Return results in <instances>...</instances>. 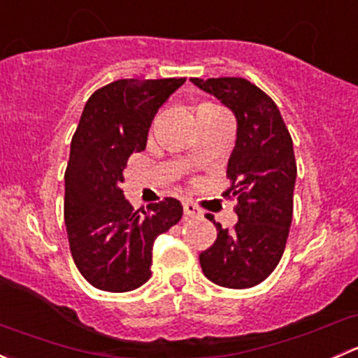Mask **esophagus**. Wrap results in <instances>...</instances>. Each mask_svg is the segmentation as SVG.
Here are the masks:
<instances>
[{
	"label": "esophagus",
	"instance_id": "esophagus-1",
	"mask_svg": "<svg viewBox=\"0 0 358 358\" xmlns=\"http://www.w3.org/2000/svg\"><path fill=\"white\" fill-rule=\"evenodd\" d=\"M183 213H185L187 218H199V216L202 215L199 206L194 204L192 201L183 202Z\"/></svg>",
	"mask_w": 358,
	"mask_h": 358
}]
</instances>
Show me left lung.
Wrapping results in <instances>:
<instances>
[{"label":"left lung","mask_w":358,"mask_h":358,"mask_svg":"<svg viewBox=\"0 0 358 358\" xmlns=\"http://www.w3.org/2000/svg\"><path fill=\"white\" fill-rule=\"evenodd\" d=\"M202 92L234 112L237 140L230 154L223 196L237 201L239 222L222 229L215 244L199 255L211 282L246 289L263 282L282 258L292 220L296 161L292 140L279 107L265 92L243 78H192Z\"/></svg>","instance_id":"8db88e82"}]
</instances>
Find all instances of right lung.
Segmentation results:
<instances>
[{
    "label": "right lung",
    "mask_w": 358,
    "mask_h": 358,
    "mask_svg": "<svg viewBox=\"0 0 358 358\" xmlns=\"http://www.w3.org/2000/svg\"><path fill=\"white\" fill-rule=\"evenodd\" d=\"M183 83L119 79L96 90L83 109L66 169L64 218L72 259L96 289L126 292L145 284L154 241L182 218L173 197L135 211L121 183L128 157L145 149L159 107Z\"/></svg>",
    "instance_id": "add662e5"
}]
</instances>
